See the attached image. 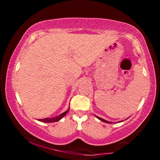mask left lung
I'll return each instance as SVG.
<instances>
[{"instance_id": "1", "label": "left lung", "mask_w": 160, "mask_h": 160, "mask_svg": "<svg viewBox=\"0 0 160 160\" xmlns=\"http://www.w3.org/2000/svg\"><path fill=\"white\" fill-rule=\"evenodd\" d=\"M96 117L98 118V119H99V120H101L102 121H103V122H105V123H111L112 122H110V121H106V120H104V119H103V118H100V117H98V116H96Z\"/></svg>"}]
</instances>
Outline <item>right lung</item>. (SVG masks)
<instances>
[{
	"label": "right lung",
	"instance_id": "add662e5",
	"mask_svg": "<svg viewBox=\"0 0 160 160\" xmlns=\"http://www.w3.org/2000/svg\"><path fill=\"white\" fill-rule=\"evenodd\" d=\"M69 109H68L66 112H63V113H61V114L58 115L57 116H56V117H53V118H43V119H39V121H42V122H44V123H51V122H56V121H58L59 120H61V119L65 115H66V113L68 112Z\"/></svg>",
	"mask_w": 160,
	"mask_h": 160
}]
</instances>
